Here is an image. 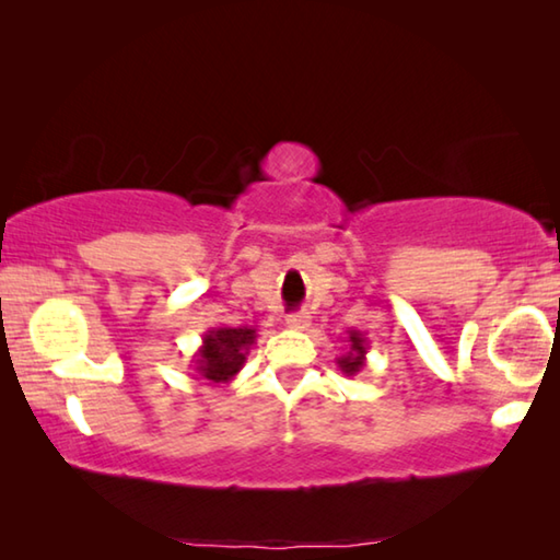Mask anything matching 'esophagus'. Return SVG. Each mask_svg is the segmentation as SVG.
<instances>
[{"instance_id": "esophagus-1", "label": "esophagus", "mask_w": 560, "mask_h": 560, "mask_svg": "<svg viewBox=\"0 0 560 560\" xmlns=\"http://www.w3.org/2000/svg\"><path fill=\"white\" fill-rule=\"evenodd\" d=\"M308 316L306 314H291V316H287V326L291 328V330H303V328H308Z\"/></svg>"}]
</instances>
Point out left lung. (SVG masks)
Here are the masks:
<instances>
[{
	"mask_svg": "<svg viewBox=\"0 0 560 560\" xmlns=\"http://www.w3.org/2000/svg\"><path fill=\"white\" fill-rule=\"evenodd\" d=\"M365 353H368V348H365L363 334H360V330H348V350L343 355L336 358V363L340 371H343V375H355L363 371Z\"/></svg>",
	"mask_w": 560,
	"mask_h": 560,
	"instance_id": "1",
	"label": "left lung"
}]
</instances>
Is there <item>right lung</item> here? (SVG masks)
<instances>
[{"instance_id": "add662e5", "label": "right lung", "mask_w": 560, "mask_h": 560, "mask_svg": "<svg viewBox=\"0 0 560 560\" xmlns=\"http://www.w3.org/2000/svg\"><path fill=\"white\" fill-rule=\"evenodd\" d=\"M257 343V328L217 326L202 336V346L192 355L195 373L205 385L230 383L242 371L252 346Z\"/></svg>"}]
</instances>
